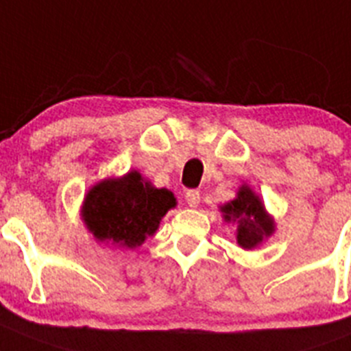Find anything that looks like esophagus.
I'll use <instances>...</instances> for the list:
<instances>
[{"label": "esophagus", "instance_id": "obj_1", "mask_svg": "<svg viewBox=\"0 0 351 351\" xmlns=\"http://www.w3.org/2000/svg\"><path fill=\"white\" fill-rule=\"evenodd\" d=\"M184 198L189 207H198V204H200V191H197V189H188Z\"/></svg>", "mask_w": 351, "mask_h": 351}]
</instances>
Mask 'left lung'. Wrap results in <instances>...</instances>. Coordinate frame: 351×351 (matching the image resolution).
Returning <instances> with one entry per match:
<instances>
[{
  "label": "left lung",
  "instance_id": "left-lung-1",
  "mask_svg": "<svg viewBox=\"0 0 351 351\" xmlns=\"http://www.w3.org/2000/svg\"><path fill=\"white\" fill-rule=\"evenodd\" d=\"M226 221H237V240L243 249H254L273 233V221L266 215L259 197L249 186H242L239 197L221 207Z\"/></svg>",
  "mask_w": 351,
  "mask_h": 351
}]
</instances>
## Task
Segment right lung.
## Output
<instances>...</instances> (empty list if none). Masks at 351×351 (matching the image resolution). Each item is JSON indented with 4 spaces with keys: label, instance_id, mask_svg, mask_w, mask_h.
I'll list each match as a JSON object with an SVG mask.
<instances>
[{
    "label": "right lung",
    "instance_id": "add662e5",
    "mask_svg": "<svg viewBox=\"0 0 351 351\" xmlns=\"http://www.w3.org/2000/svg\"><path fill=\"white\" fill-rule=\"evenodd\" d=\"M176 198L169 189L144 182L139 172L121 179H108L90 189L83 204V219L99 242L127 249L139 247L154 234Z\"/></svg>",
    "mask_w": 351,
    "mask_h": 351
}]
</instances>
